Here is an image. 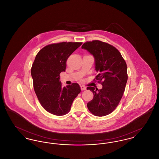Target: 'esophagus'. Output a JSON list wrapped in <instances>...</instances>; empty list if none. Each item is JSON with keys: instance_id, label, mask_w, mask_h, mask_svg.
I'll list each match as a JSON object with an SVG mask.
<instances>
[{"instance_id": "1", "label": "esophagus", "mask_w": 159, "mask_h": 159, "mask_svg": "<svg viewBox=\"0 0 159 159\" xmlns=\"http://www.w3.org/2000/svg\"><path fill=\"white\" fill-rule=\"evenodd\" d=\"M80 88H81V89H82V91H85L86 89V87L84 86H80Z\"/></svg>"}]
</instances>
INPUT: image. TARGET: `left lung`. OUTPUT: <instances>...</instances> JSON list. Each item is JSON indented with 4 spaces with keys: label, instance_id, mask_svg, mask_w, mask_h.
I'll return each instance as SVG.
<instances>
[{
    "label": "left lung",
    "instance_id": "1",
    "mask_svg": "<svg viewBox=\"0 0 159 159\" xmlns=\"http://www.w3.org/2000/svg\"><path fill=\"white\" fill-rule=\"evenodd\" d=\"M82 48L94 57L98 73L95 80L102 85L99 90L92 86L87 88L93 93L87 107L93 115L105 116L113 111L123 97L128 80L126 63L120 52L106 42L97 40L86 42Z\"/></svg>",
    "mask_w": 159,
    "mask_h": 159
}]
</instances>
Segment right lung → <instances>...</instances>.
Wrapping results in <instances>:
<instances>
[{
    "label": "right lung",
    "instance_id": "right-lung-1",
    "mask_svg": "<svg viewBox=\"0 0 159 159\" xmlns=\"http://www.w3.org/2000/svg\"><path fill=\"white\" fill-rule=\"evenodd\" d=\"M82 42H61L46 46L38 52L31 69L33 88L46 111L56 116L68 113L81 89L79 84L62 87L60 74L65 71L68 57Z\"/></svg>",
    "mask_w": 159,
    "mask_h": 159
}]
</instances>
